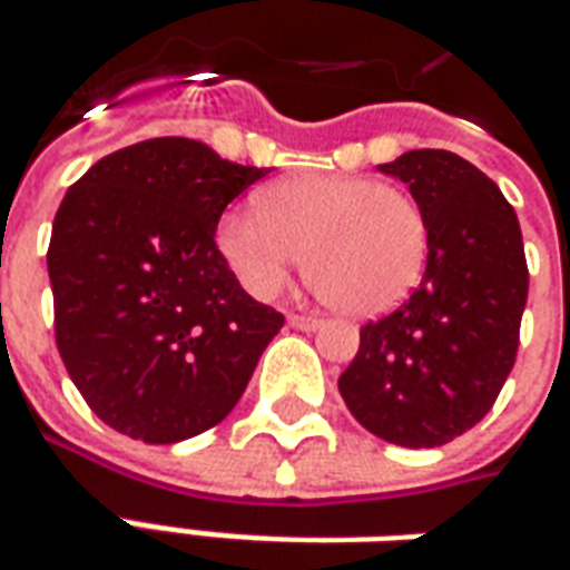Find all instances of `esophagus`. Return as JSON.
<instances>
[{
    "instance_id": "34e87169",
    "label": "esophagus",
    "mask_w": 570,
    "mask_h": 570,
    "mask_svg": "<svg viewBox=\"0 0 570 570\" xmlns=\"http://www.w3.org/2000/svg\"><path fill=\"white\" fill-rule=\"evenodd\" d=\"M289 326H296L302 333H314V330H321L323 321L321 317H311V314H289Z\"/></svg>"
}]
</instances>
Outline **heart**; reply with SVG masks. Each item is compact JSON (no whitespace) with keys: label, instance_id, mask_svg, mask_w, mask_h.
Instances as JSON below:
<instances>
[{"label":"heart","instance_id":"b5f03b06","mask_svg":"<svg viewBox=\"0 0 570 570\" xmlns=\"http://www.w3.org/2000/svg\"><path fill=\"white\" fill-rule=\"evenodd\" d=\"M415 198L372 176L298 174L259 191V210L225 213L216 247L253 296L281 293L305 253V281L330 308L375 317L415 289L428 262Z\"/></svg>","mask_w":570,"mask_h":570}]
</instances>
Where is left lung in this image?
I'll return each mask as SVG.
<instances>
[{"mask_svg":"<svg viewBox=\"0 0 570 570\" xmlns=\"http://www.w3.org/2000/svg\"><path fill=\"white\" fill-rule=\"evenodd\" d=\"M379 170L403 179L424 213L428 268L394 314L360 330L338 391L370 433L433 449L485 419L513 370L525 247L510 200L461 155L412 149Z\"/></svg>","mask_w":570,"mask_h":570,"instance_id":"8db88e82","label":"left lung"}]
</instances>
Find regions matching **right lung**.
Returning <instances> with one entry per match:
<instances>
[{
	"label": "right lung",
	"instance_id": "obj_1",
	"mask_svg": "<svg viewBox=\"0 0 570 570\" xmlns=\"http://www.w3.org/2000/svg\"><path fill=\"white\" fill-rule=\"evenodd\" d=\"M268 167L158 137L94 164L60 204L48 247L55 335L94 415L167 445L235 409L284 314L247 296L216 225Z\"/></svg>",
	"mask_w": 570,
	"mask_h": 570
}]
</instances>
